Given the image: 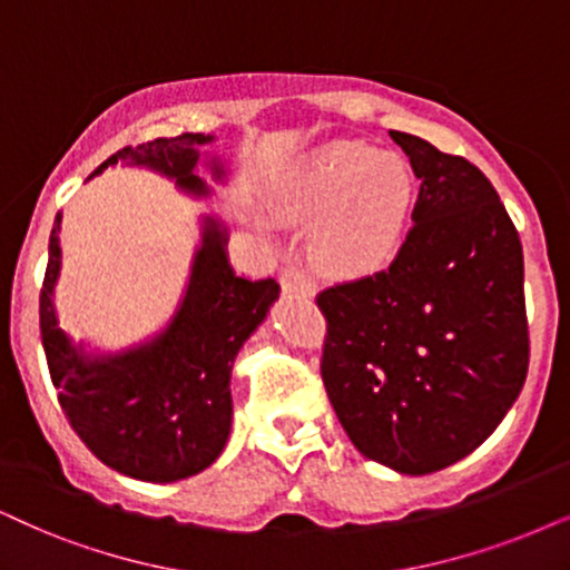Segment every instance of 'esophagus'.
<instances>
[{
  "label": "esophagus",
  "instance_id": "1",
  "mask_svg": "<svg viewBox=\"0 0 570 570\" xmlns=\"http://www.w3.org/2000/svg\"><path fill=\"white\" fill-rule=\"evenodd\" d=\"M281 289H284L286 294H302V297H313L315 284L305 276V271H299V268H294V265H289V268H284V273H281Z\"/></svg>",
  "mask_w": 570,
  "mask_h": 570
}]
</instances>
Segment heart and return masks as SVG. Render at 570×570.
<instances>
[{
	"instance_id": "obj_1",
	"label": "heart",
	"mask_w": 570,
	"mask_h": 570,
	"mask_svg": "<svg viewBox=\"0 0 570 570\" xmlns=\"http://www.w3.org/2000/svg\"><path fill=\"white\" fill-rule=\"evenodd\" d=\"M286 220H315L309 257L331 276H368L405 239L410 173L394 155L357 141H328L294 165L276 197Z\"/></svg>"
}]
</instances>
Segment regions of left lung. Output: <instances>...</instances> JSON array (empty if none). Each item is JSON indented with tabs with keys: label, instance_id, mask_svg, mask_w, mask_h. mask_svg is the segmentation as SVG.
Instances as JSON below:
<instances>
[{
	"label": "left lung",
	"instance_id": "1",
	"mask_svg": "<svg viewBox=\"0 0 570 570\" xmlns=\"http://www.w3.org/2000/svg\"><path fill=\"white\" fill-rule=\"evenodd\" d=\"M421 178L386 271L323 289L321 376L352 444L423 476L471 455L529 371L523 249L500 194L465 157L389 131Z\"/></svg>",
	"mask_w": 570,
	"mask_h": 570
}]
</instances>
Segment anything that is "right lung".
Listing matches in <instances>:
<instances>
[{"label":"right lung","instance_id":"1","mask_svg":"<svg viewBox=\"0 0 570 570\" xmlns=\"http://www.w3.org/2000/svg\"><path fill=\"white\" fill-rule=\"evenodd\" d=\"M210 134H181L126 147L94 170L124 160L157 170L194 197L210 194L194 173ZM215 181L226 176L210 160ZM60 213L49 234V263L39 297L41 344L62 413L81 442L124 476L139 481L189 479L213 465L232 434V368L242 344L255 334L278 299L273 278L236 276L226 255L228 228L202 218V244L194 252L184 299L168 326L149 342L124 352L94 355L73 344L55 313L60 276Z\"/></svg>","mask_w":570,"mask_h":570}]
</instances>
